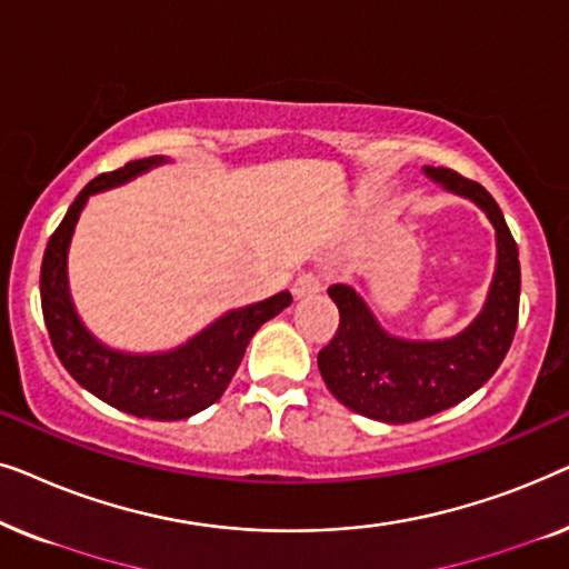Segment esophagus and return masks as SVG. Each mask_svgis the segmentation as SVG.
Segmentation results:
<instances>
[{
	"label": "esophagus",
	"mask_w": 569,
	"mask_h": 569,
	"mask_svg": "<svg viewBox=\"0 0 569 569\" xmlns=\"http://www.w3.org/2000/svg\"><path fill=\"white\" fill-rule=\"evenodd\" d=\"M292 292L295 298H308V295L321 292V277H318L316 271H302V274L295 279Z\"/></svg>",
	"instance_id": "obj_1"
}]
</instances>
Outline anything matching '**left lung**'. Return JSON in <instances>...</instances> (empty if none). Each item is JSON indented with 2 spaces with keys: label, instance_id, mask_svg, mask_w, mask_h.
<instances>
[{
  "label": "left lung",
  "instance_id": "left-lung-1",
  "mask_svg": "<svg viewBox=\"0 0 569 569\" xmlns=\"http://www.w3.org/2000/svg\"><path fill=\"white\" fill-rule=\"evenodd\" d=\"M425 173L485 209L497 230V271L477 321L446 341L396 339L380 329L352 287H329L339 329L318 352L323 383L347 409L388 425L438 415L485 386L508 355L518 326V246L497 201L485 186L450 168H425Z\"/></svg>",
  "mask_w": 569,
  "mask_h": 569
}]
</instances>
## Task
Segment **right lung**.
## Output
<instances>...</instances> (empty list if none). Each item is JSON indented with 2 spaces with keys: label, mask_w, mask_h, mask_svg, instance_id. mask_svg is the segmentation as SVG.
<instances>
[{
  "label": "right lung",
  "mask_w": 569,
  "mask_h": 569,
  "mask_svg": "<svg viewBox=\"0 0 569 569\" xmlns=\"http://www.w3.org/2000/svg\"><path fill=\"white\" fill-rule=\"evenodd\" d=\"M160 162L166 160H131L119 170L100 173L84 186L46 246L41 308L53 352L77 383L127 415L173 422L197 415L220 399L243 360L248 341L269 318L290 306L292 295L279 292L256 306L230 310L220 321L207 326L199 337L166 355H123L92 339L69 300L67 251L74 224L90 193L129 181Z\"/></svg>",
  "instance_id": "obj_1"
}]
</instances>
